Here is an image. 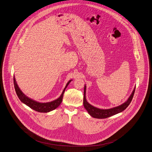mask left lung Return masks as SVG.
I'll return each instance as SVG.
<instances>
[{"label":"left lung","mask_w":152,"mask_h":152,"mask_svg":"<svg viewBox=\"0 0 152 152\" xmlns=\"http://www.w3.org/2000/svg\"><path fill=\"white\" fill-rule=\"evenodd\" d=\"M135 87L134 88L133 91L129 96V99L127 101H126L124 103L121 104L120 106H118L116 107L108 109H101L97 108L96 107H94L93 105H90L86 99V86H84V98H83V105L84 106V108L87 110L88 113L90 116H91L94 118H105L107 117H110L112 116H113L115 115H116L118 113H120L124 110L131 103L134 94L135 93Z\"/></svg>","instance_id":"1"}]
</instances>
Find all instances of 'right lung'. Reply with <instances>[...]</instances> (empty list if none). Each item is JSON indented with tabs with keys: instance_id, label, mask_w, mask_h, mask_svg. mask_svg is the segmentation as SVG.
<instances>
[{
	"instance_id": "obj_1",
	"label": "right lung",
	"mask_w": 152,
	"mask_h": 152,
	"mask_svg": "<svg viewBox=\"0 0 152 152\" xmlns=\"http://www.w3.org/2000/svg\"><path fill=\"white\" fill-rule=\"evenodd\" d=\"M13 78H14V85L15 90V92H16V94H17L18 97L20 99V101L23 103L25 104V105L28 106L31 109H34L35 111L41 112V113L49 112L50 111H52V110H54L57 107H58L59 105H60L62 102V98H63V95H64V93L65 91V89L66 88L67 86L70 83V82L72 81V80H70L67 83L65 87L64 88L62 93L61 95H60V96L58 98H57V99H56L53 101H51V102H46V103H41V102H37L35 100H33V99L28 98V96H26L22 92V91L20 89L19 87L18 86V84L16 82L14 76Z\"/></svg>"
}]
</instances>
